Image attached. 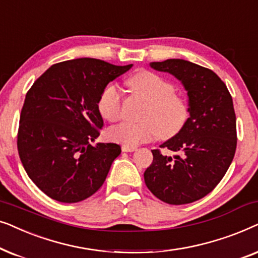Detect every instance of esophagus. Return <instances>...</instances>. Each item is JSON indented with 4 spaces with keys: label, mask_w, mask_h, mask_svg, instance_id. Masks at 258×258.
I'll list each match as a JSON object with an SVG mask.
<instances>
[{
    "label": "esophagus",
    "mask_w": 258,
    "mask_h": 258,
    "mask_svg": "<svg viewBox=\"0 0 258 258\" xmlns=\"http://www.w3.org/2000/svg\"><path fill=\"white\" fill-rule=\"evenodd\" d=\"M136 147H128V146H122V151L124 153H132V151H135Z\"/></svg>",
    "instance_id": "obj_1"
}]
</instances>
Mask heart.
<instances>
[{
	"mask_svg": "<svg viewBox=\"0 0 258 258\" xmlns=\"http://www.w3.org/2000/svg\"><path fill=\"white\" fill-rule=\"evenodd\" d=\"M130 90L147 102L139 123H121L108 130V137L123 146L135 147L157 136L169 140L181 133L189 119L188 102L175 93V87L149 70H141L128 81ZM98 111L109 122L122 117L123 96L114 84L102 90L97 102Z\"/></svg>",
	"mask_w": 258,
	"mask_h": 258,
	"instance_id": "obj_1",
	"label": "heart"
}]
</instances>
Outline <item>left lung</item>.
<instances>
[{"label": "left lung", "mask_w": 258, "mask_h": 258, "mask_svg": "<svg viewBox=\"0 0 258 258\" xmlns=\"http://www.w3.org/2000/svg\"><path fill=\"white\" fill-rule=\"evenodd\" d=\"M188 90L190 117L160 149L144 172L148 189L168 204L192 203L213 191L230 167L237 146L236 115L227 86L213 70L178 58L153 62ZM176 152L174 158L161 149Z\"/></svg>", "instance_id": "obj_1"}]
</instances>
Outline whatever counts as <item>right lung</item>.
<instances>
[{
    "instance_id": "add662e5",
    "label": "right lung",
    "mask_w": 258,
    "mask_h": 258,
    "mask_svg": "<svg viewBox=\"0 0 258 258\" xmlns=\"http://www.w3.org/2000/svg\"><path fill=\"white\" fill-rule=\"evenodd\" d=\"M132 67L88 57L70 59L51 66L28 90L17 150L28 176L50 199L81 202L104 183L121 147L90 144L103 128L98 97L110 81Z\"/></svg>"
}]
</instances>
